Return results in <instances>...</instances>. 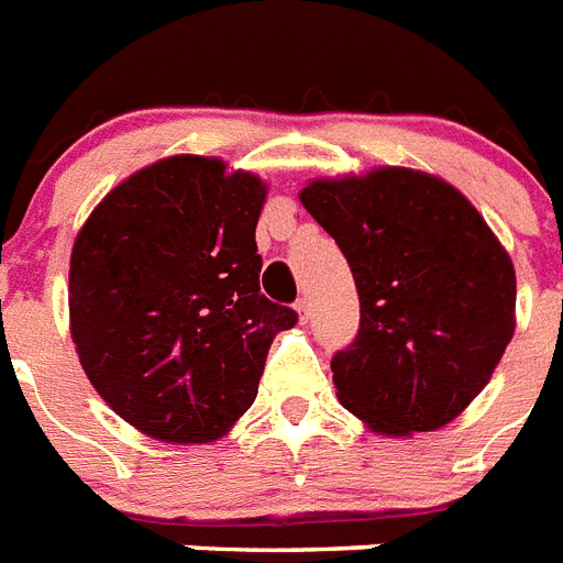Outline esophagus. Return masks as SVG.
I'll return each mask as SVG.
<instances>
[{"label": "esophagus", "instance_id": "obj_1", "mask_svg": "<svg viewBox=\"0 0 563 563\" xmlns=\"http://www.w3.org/2000/svg\"><path fill=\"white\" fill-rule=\"evenodd\" d=\"M294 308H296V313H299V319H302V322H305V319H308V313H310L308 299H305V296H302V299H296Z\"/></svg>", "mask_w": 563, "mask_h": 563}]
</instances>
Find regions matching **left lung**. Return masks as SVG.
<instances>
[{
    "label": "left lung",
    "mask_w": 563,
    "mask_h": 563,
    "mask_svg": "<svg viewBox=\"0 0 563 563\" xmlns=\"http://www.w3.org/2000/svg\"><path fill=\"white\" fill-rule=\"evenodd\" d=\"M302 206L352 267L360 331L331 357L336 398L384 435L439 430L515 334V267L483 214L409 168L317 179Z\"/></svg>",
    "instance_id": "8db88e82"
}]
</instances>
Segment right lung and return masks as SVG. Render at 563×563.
Wrapping results in <instances>:
<instances>
[{
	"label": "right lung",
	"mask_w": 563,
	"mask_h": 563,
	"mask_svg": "<svg viewBox=\"0 0 563 563\" xmlns=\"http://www.w3.org/2000/svg\"><path fill=\"white\" fill-rule=\"evenodd\" d=\"M267 188L206 156H170L103 197L69 264L71 340L89 384L159 442H211L258 395L296 310L261 294Z\"/></svg>",
	"instance_id": "1"
}]
</instances>
